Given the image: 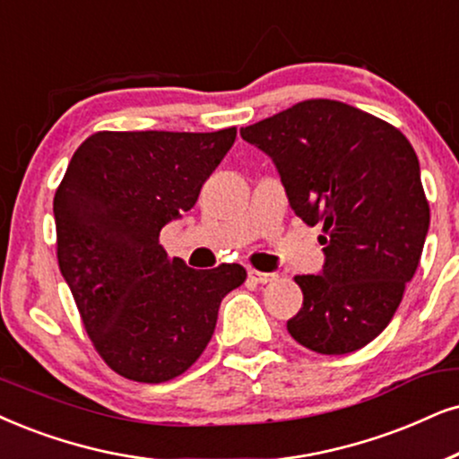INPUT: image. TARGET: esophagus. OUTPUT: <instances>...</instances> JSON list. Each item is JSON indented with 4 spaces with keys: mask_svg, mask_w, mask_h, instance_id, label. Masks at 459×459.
I'll return each mask as SVG.
<instances>
[{
    "mask_svg": "<svg viewBox=\"0 0 459 459\" xmlns=\"http://www.w3.org/2000/svg\"><path fill=\"white\" fill-rule=\"evenodd\" d=\"M249 280L256 281V283H269V281L277 280V273H264V271L252 269L249 271Z\"/></svg>",
    "mask_w": 459,
    "mask_h": 459,
    "instance_id": "obj_1",
    "label": "esophagus"
}]
</instances>
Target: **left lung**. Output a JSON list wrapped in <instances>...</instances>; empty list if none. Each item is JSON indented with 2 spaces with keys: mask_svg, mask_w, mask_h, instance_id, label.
Segmentation results:
<instances>
[{
  "mask_svg": "<svg viewBox=\"0 0 459 459\" xmlns=\"http://www.w3.org/2000/svg\"><path fill=\"white\" fill-rule=\"evenodd\" d=\"M275 162L290 205L322 224L326 264L297 275L303 307L288 333L343 356L368 345L403 300L430 226L420 160L396 126L334 100H307L241 129Z\"/></svg>",
  "mask_w": 459,
  "mask_h": 459,
  "instance_id": "obj_1",
  "label": "left lung"
}]
</instances>
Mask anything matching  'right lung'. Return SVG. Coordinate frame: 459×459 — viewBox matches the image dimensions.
<instances>
[{
    "instance_id": "1",
    "label": "right lung",
    "mask_w": 459,
    "mask_h": 459,
    "mask_svg": "<svg viewBox=\"0 0 459 459\" xmlns=\"http://www.w3.org/2000/svg\"><path fill=\"white\" fill-rule=\"evenodd\" d=\"M235 137V126L97 131L56 188L59 269L92 347L126 379L162 384L186 373L210 343L222 299L246 281L241 264L196 271L159 241Z\"/></svg>"
}]
</instances>
